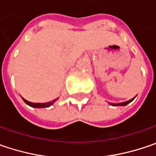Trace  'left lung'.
Here are the masks:
<instances>
[{"label": "left lung", "mask_w": 156, "mask_h": 156, "mask_svg": "<svg viewBox=\"0 0 156 156\" xmlns=\"http://www.w3.org/2000/svg\"><path fill=\"white\" fill-rule=\"evenodd\" d=\"M135 98V97L134 98H131V99H129V100H127V101H125V102H121V103H109V105H112V106H125V105H128L130 102H132L133 100Z\"/></svg>", "instance_id": "8db88e82"}]
</instances>
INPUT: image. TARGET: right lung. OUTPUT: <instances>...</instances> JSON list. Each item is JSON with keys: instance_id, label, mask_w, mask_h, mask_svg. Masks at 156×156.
<instances>
[{"instance_id": "add662e5", "label": "right lung", "mask_w": 156, "mask_h": 156, "mask_svg": "<svg viewBox=\"0 0 156 156\" xmlns=\"http://www.w3.org/2000/svg\"><path fill=\"white\" fill-rule=\"evenodd\" d=\"M22 98L23 99V101L27 104V105H30L31 107H34V108H44V107H49V106H51V105H53V104L58 99V98H55V99L51 100L50 102H46V103H33V102H30V101L26 100L25 98Z\"/></svg>"}]
</instances>
